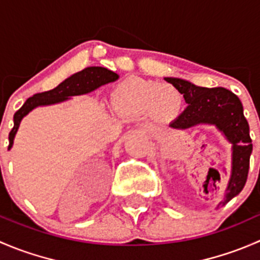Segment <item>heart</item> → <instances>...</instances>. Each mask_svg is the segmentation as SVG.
<instances>
[{
  "label": "heart",
  "instance_id": "obj_1",
  "mask_svg": "<svg viewBox=\"0 0 260 260\" xmlns=\"http://www.w3.org/2000/svg\"><path fill=\"white\" fill-rule=\"evenodd\" d=\"M112 104L114 111L124 117L138 118L151 113L156 119L171 120L182 109L183 95L174 85L129 77L114 88Z\"/></svg>",
  "mask_w": 260,
  "mask_h": 260
}]
</instances>
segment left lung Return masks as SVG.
I'll list each match as a JSON object with an SVG mask.
<instances>
[{
    "instance_id": "obj_1",
    "label": "left lung",
    "mask_w": 260,
    "mask_h": 260,
    "mask_svg": "<svg viewBox=\"0 0 260 260\" xmlns=\"http://www.w3.org/2000/svg\"><path fill=\"white\" fill-rule=\"evenodd\" d=\"M183 94L187 103L170 127L187 129L199 124L215 125L225 140L232 145V174L225 190L224 200L217 205H225L239 195L246 182L253 145L249 136V124L243 113L240 99L225 88H204L180 78H165Z\"/></svg>"
}]
</instances>
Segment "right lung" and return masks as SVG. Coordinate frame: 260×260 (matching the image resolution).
I'll use <instances>...</instances> for the list:
<instances>
[{
  "mask_svg": "<svg viewBox=\"0 0 260 260\" xmlns=\"http://www.w3.org/2000/svg\"><path fill=\"white\" fill-rule=\"evenodd\" d=\"M118 78H119V75L117 73L108 70L107 68L89 67L81 72L70 75L62 83H60L56 88L49 91H44V93H38L28 98L14 115V128L9 135V149H11L12 145H14L15 136H16L18 127H20L21 120L31 111H34L38 107L52 106V104L69 101L72 96L88 94L98 89L99 86L113 83Z\"/></svg>",
  "mask_w": 260,
  "mask_h": 260,
  "instance_id": "right-lung-1",
  "label": "right lung"
}]
</instances>
